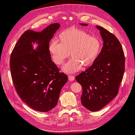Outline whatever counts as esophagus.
Returning a JSON list of instances; mask_svg holds the SVG:
<instances>
[{
  "mask_svg": "<svg viewBox=\"0 0 135 135\" xmlns=\"http://www.w3.org/2000/svg\"><path fill=\"white\" fill-rule=\"evenodd\" d=\"M68 79L69 81H72L75 80V77L73 75H68Z\"/></svg>",
  "mask_w": 135,
  "mask_h": 135,
  "instance_id": "34e87169",
  "label": "esophagus"
}]
</instances>
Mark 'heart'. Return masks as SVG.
Returning a JSON list of instances; mask_svg holds the SVG:
<instances>
[{
	"instance_id": "b5f03b06",
	"label": "heart",
	"mask_w": 135,
	"mask_h": 135,
	"mask_svg": "<svg viewBox=\"0 0 135 135\" xmlns=\"http://www.w3.org/2000/svg\"><path fill=\"white\" fill-rule=\"evenodd\" d=\"M61 42L53 40L49 50L54 62L62 65L70 55L71 58L62 67L67 73L78 71L83 65L89 66L97 59L102 49L99 38L91 36L80 29H71L64 32L60 36Z\"/></svg>"
}]
</instances>
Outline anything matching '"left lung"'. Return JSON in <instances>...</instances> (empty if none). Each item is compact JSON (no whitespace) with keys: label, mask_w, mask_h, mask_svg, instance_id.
Returning a JSON list of instances; mask_svg holds the SVG:
<instances>
[{"label":"left lung","mask_w":135,"mask_h":135,"mask_svg":"<svg viewBox=\"0 0 135 135\" xmlns=\"http://www.w3.org/2000/svg\"><path fill=\"white\" fill-rule=\"evenodd\" d=\"M96 28L104 42L101 52L92 66L75 78L82 87V104L91 112L101 109L116 97L125 66L124 52L118 38L102 27Z\"/></svg>","instance_id":"1"}]
</instances>
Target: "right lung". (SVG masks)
Masks as SVG:
<instances>
[{"label":"right lung","mask_w":135,"mask_h":135,"mask_svg":"<svg viewBox=\"0 0 135 135\" xmlns=\"http://www.w3.org/2000/svg\"><path fill=\"white\" fill-rule=\"evenodd\" d=\"M60 24L50 25L41 32L25 31L11 54L10 69L16 91L32 109L42 112L56 105L61 90L68 81L52 61L49 43ZM37 44L36 49L33 45Z\"/></svg>","instance_id":"add662e5"}]
</instances>
